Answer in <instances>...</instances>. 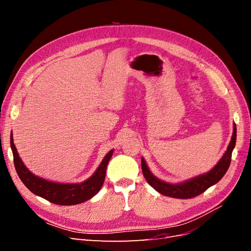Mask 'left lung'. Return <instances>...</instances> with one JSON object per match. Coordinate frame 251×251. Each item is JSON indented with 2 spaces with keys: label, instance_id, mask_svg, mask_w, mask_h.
<instances>
[{
  "label": "left lung",
  "instance_id": "8db88e82",
  "mask_svg": "<svg viewBox=\"0 0 251 251\" xmlns=\"http://www.w3.org/2000/svg\"><path fill=\"white\" fill-rule=\"evenodd\" d=\"M235 140H237V126L234 125L229 146L215 168L206 174L200 175L198 177H195L191 180L182 182V183L170 184L157 179L154 175L150 172L144 159L141 158V169L143 176L151 187H154L157 192L164 196H169L172 197V198L178 199L194 198V197H197L204 193L207 188L218 183V182L222 179V177L224 176L230 165L231 154L232 150L235 146Z\"/></svg>",
  "mask_w": 251,
  "mask_h": 251
}]
</instances>
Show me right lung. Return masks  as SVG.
Segmentation results:
<instances>
[{"label": "right lung", "instance_id": "obj_1", "mask_svg": "<svg viewBox=\"0 0 251 251\" xmlns=\"http://www.w3.org/2000/svg\"><path fill=\"white\" fill-rule=\"evenodd\" d=\"M10 147L13 154V163L23 183L34 195L58 205L79 204L91 199L100 192L104 182L105 171H107L109 160L113 155L112 150L105 155L93 176L83 181L82 183L63 184L36 177L31 172H29L18 154L16 146L13 143L12 134L10 135Z\"/></svg>", "mask_w": 251, "mask_h": 251}]
</instances>
